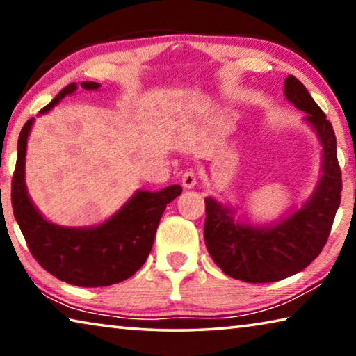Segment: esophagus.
I'll use <instances>...</instances> for the list:
<instances>
[{"label": "esophagus", "mask_w": 356, "mask_h": 356, "mask_svg": "<svg viewBox=\"0 0 356 356\" xmlns=\"http://www.w3.org/2000/svg\"><path fill=\"white\" fill-rule=\"evenodd\" d=\"M196 184H197L196 172L193 171V170L185 171L184 176H182V185H184V188H188V190H190V188H195Z\"/></svg>", "instance_id": "esophagus-1"}]
</instances>
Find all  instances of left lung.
<instances>
[{
  "mask_svg": "<svg viewBox=\"0 0 356 356\" xmlns=\"http://www.w3.org/2000/svg\"><path fill=\"white\" fill-rule=\"evenodd\" d=\"M284 97L306 113L301 122L321 144V176L311 195L280 220L252 222L237 207L207 196L204 240L210 257L234 280L275 282L308 267L321 254L341 202V170L333 125L297 78L284 80Z\"/></svg>",
  "mask_w": 356,
  "mask_h": 356,
  "instance_id": "8db88e82",
  "label": "left lung"
}]
</instances>
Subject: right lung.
Masks as SVG:
<instances>
[{"label":"right lung","instance_id":"obj_1","mask_svg":"<svg viewBox=\"0 0 356 356\" xmlns=\"http://www.w3.org/2000/svg\"><path fill=\"white\" fill-rule=\"evenodd\" d=\"M84 91H99L100 84L83 81ZM76 83L65 86L39 111H51ZM34 118L23 125L17 143V165L12 177V207L33 257L48 273L72 286L105 287L130 278L146 262L166 204L182 193L180 185L160 191L136 190L110 218L95 226L70 227L47 220L28 195L25 163L28 138Z\"/></svg>","mask_w":356,"mask_h":356}]
</instances>
